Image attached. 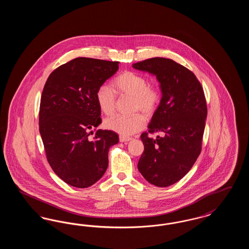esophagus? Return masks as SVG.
Here are the masks:
<instances>
[{"label":"esophagus","instance_id":"obj_1","mask_svg":"<svg viewBox=\"0 0 249 249\" xmlns=\"http://www.w3.org/2000/svg\"><path fill=\"white\" fill-rule=\"evenodd\" d=\"M130 140H131V138H130V137H125V136H119V141H120V142H129V141H130Z\"/></svg>","mask_w":249,"mask_h":249}]
</instances>
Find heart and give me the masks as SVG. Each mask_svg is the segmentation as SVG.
Listing matches in <instances>:
<instances>
[{
	"label": "heart",
	"mask_w": 249,
	"mask_h": 249,
	"mask_svg": "<svg viewBox=\"0 0 249 249\" xmlns=\"http://www.w3.org/2000/svg\"><path fill=\"white\" fill-rule=\"evenodd\" d=\"M113 86L120 94L133 99V112L141 111L146 117L152 116L160 103L161 95L160 89L155 86L148 85L147 79L142 74L133 71H124L116 77ZM96 101L100 110L105 115L110 116L115 112L116 95L109 86L102 85L97 89ZM144 123L145 120L141 114H134L130 117L117 115L106 119L105 127L107 130L127 137L142 130Z\"/></svg>",
	"instance_id": "b5f03b06"
}]
</instances>
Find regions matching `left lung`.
<instances>
[{"mask_svg": "<svg viewBox=\"0 0 249 249\" xmlns=\"http://www.w3.org/2000/svg\"><path fill=\"white\" fill-rule=\"evenodd\" d=\"M132 67L154 74L161 100L142 132L144 149L138 162L143 178L157 187H169L184 178L198 159L207 116L201 83L188 68L165 58H152ZM162 132L153 140L148 133Z\"/></svg>", "mask_w": 249, "mask_h": 249, "instance_id": "8db88e82", "label": "left lung"}]
</instances>
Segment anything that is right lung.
I'll return each instance as SVG.
<instances>
[{"label": "right lung", "mask_w": 249, "mask_h": 249, "mask_svg": "<svg viewBox=\"0 0 249 249\" xmlns=\"http://www.w3.org/2000/svg\"><path fill=\"white\" fill-rule=\"evenodd\" d=\"M119 61L76 58L50 73L39 111V130L48 163L68 185L85 189L108 167L109 148L119 142L112 130L92 129L102 119L97 89L119 70Z\"/></svg>", "instance_id": "obj_1"}]
</instances>
